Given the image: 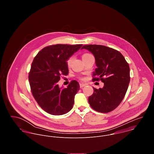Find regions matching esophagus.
Listing matches in <instances>:
<instances>
[{
  "instance_id": "1",
  "label": "esophagus",
  "mask_w": 154,
  "mask_h": 154,
  "mask_svg": "<svg viewBox=\"0 0 154 154\" xmlns=\"http://www.w3.org/2000/svg\"><path fill=\"white\" fill-rule=\"evenodd\" d=\"M79 85H80V87H81V88H83L84 87H85V85H87V84H82V83H81V84H79Z\"/></svg>"
}]
</instances>
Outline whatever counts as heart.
Masks as SVG:
<instances>
[{"label": "heart", "mask_w": 154, "mask_h": 154, "mask_svg": "<svg viewBox=\"0 0 154 154\" xmlns=\"http://www.w3.org/2000/svg\"><path fill=\"white\" fill-rule=\"evenodd\" d=\"M90 55H91L90 54H88V53H85V54H84L82 55V59H85V58L87 57H88V56H90ZM73 60V57H72V56H71V57H69V58L67 59V60H66V65H67V67H70L71 65H72V63Z\"/></svg>", "instance_id": "heart-1"}]
</instances>
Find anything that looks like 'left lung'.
Instances as JSON below:
<instances>
[{
  "label": "left lung",
  "mask_w": 154,
  "mask_h": 154,
  "mask_svg": "<svg viewBox=\"0 0 154 154\" xmlns=\"http://www.w3.org/2000/svg\"><path fill=\"white\" fill-rule=\"evenodd\" d=\"M84 48L95 57L97 68L92 81L100 79L104 83L103 88L93 87L88 102L94 110L109 112L117 107L125 96L131 79L129 64L121 53L107 46L91 44L84 45Z\"/></svg>",
  "instance_id": "1"
}]
</instances>
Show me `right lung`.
Segmentation results:
<instances>
[{
	"mask_svg": "<svg viewBox=\"0 0 154 154\" xmlns=\"http://www.w3.org/2000/svg\"><path fill=\"white\" fill-rule=\"evenodd\" d=\"M82 44H56L43 48L34 57L29 73V82L35 100L42 109L55 116L68 112L74 104L80 86L72 81L66 88L59 87L61 75L69 72L67 59Z\"/></svg>",
	"mask_w": 154,
	"mask_h": 154,
	"instance_id": "1",
	"label": "right lung"
}]
</instances>
